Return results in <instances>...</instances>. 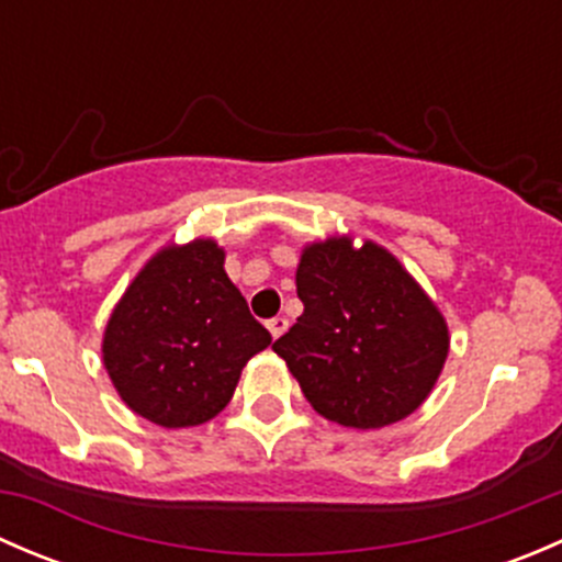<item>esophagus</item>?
<instances>
[{"label":"esophagus","instance_id":"obj_1","mask_svg":"<svg viewBox=\"0 0 562 562\" xmlns=\"http://www.w3.org/2000/svg\"><path fill=\"white\" fill-rule=\"evenodd\" d=\"M266 328H269L271 337L277 339V337H282V334L288 331V321H285V317H271V321L266 323Z\"/></svg>","mask_w":562,"mask_h":562}]
</instances>
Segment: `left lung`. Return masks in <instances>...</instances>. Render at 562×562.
Listing matches in <instances>:
<instances>
[{
  "label": "left lung",
  "mask_w": 562,
  "mask_h": 562,
  "mask_svg": "<svg viewBox=\"0 0 562 562\" xmlns=\"http://www.w3.org/2000/svg\"><path fill=\"white\" fill-rule=\"evenodd\" d=\"M304 313L271 350L310 405L342 427L381 429L411 416L438 383L449 323L386 247L328 236L302 249Z\"/></svg>",
  "instance_id": "8db88e82"
}]
</instances>
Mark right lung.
Wrapping results in <instances>:
<instances>
[{
	"label": "right lung",
	"instance_id": "right-lung-1",
	"mask_svg": "<svg viewBox=\"0 0 562 562\" xmlns=\"http://www.w3.org/2000/svg\"><path fill=\"white\" fill-rule=\"evenodd\" d=\"M271 345L225 274L214 239L157 249L133 277L103 331V367L124 405L166 429L206 424L234 396L241 370Z\"/></svg>",
	"mask_w": 562,
	"mask_h": 562
}]
</instances>
